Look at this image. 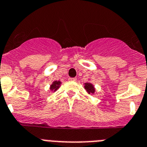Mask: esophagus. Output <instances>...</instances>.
I'll return each instance as SVG.
<instances>
[{
    "instance_id": "esophagus-1",
    "label": "esophagus",
    "mask_w": 147,
    "mask_h": 147,
    "mask_svg": "<svg viewBox=\"0 0 147 147\" xmlns=\"http://www.w3.org/2000/svg\"><path fill=\"white\" fill-rule=\"evenodd\" d=\"M69 81H76V78H69Z\"/></svg>"
}]
</instances>
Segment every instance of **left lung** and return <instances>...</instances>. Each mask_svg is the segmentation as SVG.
Wrapping results in <instances>:
<instances>
[{
  "mask_svg": "<svg viewBox=\"0 0 147 147\" xmlns=\"http://www.w3.org/2000/svg\"><path fill=\"white\" fill-rule=\"evenodd\" d=\"M84 89L89 95L94 94L96 92V88L94 87V85L90 82H87L84 84Z\"/></svg>",
  "mask_w": 147,
  "mask_h": 147,
  "instance_id": "8db88e82",
  "label": "left lung"
}]
</instances>
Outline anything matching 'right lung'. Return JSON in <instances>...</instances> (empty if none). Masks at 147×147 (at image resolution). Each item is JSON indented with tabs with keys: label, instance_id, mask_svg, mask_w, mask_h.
I'll return each instance as SVG.
<instances>
[{
	"label": "right lung",
	"instance_id": "right-lung-1",
	"mask_svg": "<svg viewBox=\"0 0 147 147\" xmlns=\"http://www.w3.org/2000/svg\"><path fill=\"white\" fill-rule=\"evenodd\" d=\"M61 81H55L54 82H52V84H51L50 86V90L51 91V92H55V91H57V90H58L59 88H60V85H61Z\"/></svg>",
	"mask_w": 147,
	"mask_h": 147
}]
</instances>
